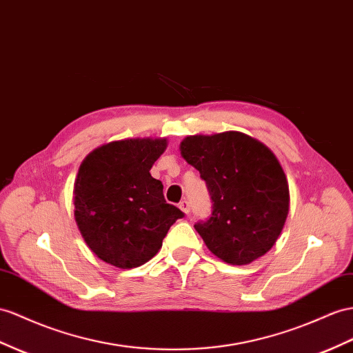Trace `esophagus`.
I'll return each instance as SVG.
<instances>
[{"label": "esophagus", "instance_id": "esophagus-1", "mask_svg": "<svg viewBox=\"0 0 353 353\" xmlns=\"http://www.w3.org/2000/svg\"><path fill=\"white\" fill-rule=\"evenodd\" d=\"M179 207H180V210H182L183 213H189V212H191V204H189V201L188 200H182V201H180L179 203Z\"/></svg>", "mask_w": 353, "mask_h": 353}]
</instances>
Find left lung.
Returning a JSON list of instances; mask_svg holds the SVG:
<instances>
[{
	"label": "left lung",
	"instance_id": "8db88e82",
	"mask_svg": "<svg viewBox=\"0 0 353 353\" xmlns=\"http://www.w3.org/2000/svg\"><path fill=\"white\" fill-rule=\"evenodd\" d=\"M180 152L212 198L210 216L194 225L212 254L232 265L267 254L289 212L288 180L274 153L237 131L191 135Z\"/></svg>",
	"mask_w": 353,
	"mask_h": 353
}]
</instances>
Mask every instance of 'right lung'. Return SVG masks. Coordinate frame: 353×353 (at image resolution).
I'll return each instance as SVG.
<instances>
[{"mask_svg":"<svg viewBox=\"0 0 353 353\" xmlns=\"http://www.w3.org/2000/svg\"><path fill=\"white\" fill-rule=\"evenodd\" d=\"M165 139H128L89 153L74 185V216L89 249L104 263L134 268L158 254L185 213L168 204L150 168Z\"/></svg>","mask_w":353,"mask_h":353,"instance_id":"right-lung-1","label":"right lung"}]
</instances>
